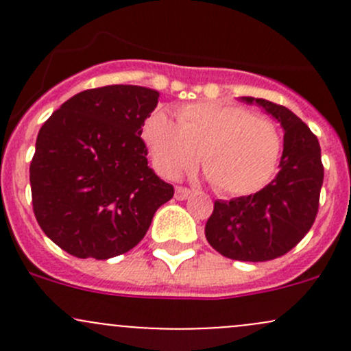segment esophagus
Returning <instances> with one entry per match:
<instances>
[{
    "instance_id": "34e87169",
    "label": "esophagus",
    "mask_w": 351,
    "mask_h": 351,
    "mask_svg": "<svg viewBox=\"0 0 351 351\" xmlns=\"http://www.w3.org/2000/svg\"><path fill=\"white\" fill-rule=\"evenodd\" d=\"M190 197V190L185 189V186H176L175 190V198L176 200H185V198Z\"/></svg>"
}]
</instances>
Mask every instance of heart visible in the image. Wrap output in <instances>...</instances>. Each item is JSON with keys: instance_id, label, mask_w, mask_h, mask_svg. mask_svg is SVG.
I'll return each mask as SVG.
<instances>
[{"instance_id": "obj_1", "label": "heart", "mask_w": 351, "mask_h": 351, "mask_svg": "<svg viewBox=\"0 0 351 351\" xmlns=\"http://www.w3.org/2000/svg\"><path fill=\"white\" fill-rule=\"evenodd\" d=\"M143 139L156 171L176 178L200 153L207 176L224 195H250L263 189L277 169L282 137L268 117L238 105L197 101L176 112V122L154 112L143 125Z\"/></svg>"}]
</instances>
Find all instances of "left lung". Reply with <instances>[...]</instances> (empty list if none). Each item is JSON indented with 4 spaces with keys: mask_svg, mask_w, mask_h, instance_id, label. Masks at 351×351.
Listing matches in <instances>:
<instances>
[{
    "mask_svg": "<svg viewBox=\"0 0 351 351\" xmlns=\"http://www.w3.org/2000/svg\"><path fill=\"white\" fill-rule=\"evenodd\" d=\"M263 107L284 129L280 171L253 195L215 200L205 238L215 251L239 261H268L289 253L316 221L324 168L309 127L289 108L263 98L241 97Z\"/></svg>",
    "mask_w": 351,
    "mask_h": 351,
    "instance_id": "left-lung-1",
    "label": "left lung"
}]
</instances>
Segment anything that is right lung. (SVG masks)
Instances as JSON below:
<instances>
[{"label":"right lung","instance_id":"add662e5","mask_svg":"<svg viewBox=\"0 0 351 351\" xmlns=\"http://www.w3.org/2000/svg\"><path fill=\"white\" fill-rule=\"evenodd\" d=\"M158 98L134 84L84 90L38 130L32 205L42 231L66 253L95 260L127 253L171 200L175 189L147 166L141 139Z\"/></svg>","mask_w":351,"mask_h":351}]
</instances>
